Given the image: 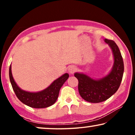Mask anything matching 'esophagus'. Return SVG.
<instances>
[{
  "label": "esophagus",
  "mask_w": 135,
  "mask_h": 135,
  "mask_svg": "<svg viewBox=\"0 0 135 135\" xmlns=\"http://www.w3.org/2000/svg\"><path fill=\"white\" fill-rule=\"evenodd\" d=\"M76 70L77 68H75V66H71L69 68H68V71H69V74H73L74 73Z\"/></svg>",
  "instance_id": "esophagus-1"
}]
</instances>
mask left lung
I'll list each match as a JSON object with an SVG mask.
<instances>
[{
    "instance_id": "8db88e82",
    "label": "left lung",
    "mask_w": 135,
    "mask_h": 135,
    "mask_svg": "<svg viewBox=\"0 0 135 135\" xmlns=\"http://www.w3.org/2000/svg\"><path fill=\"white\" fill-rule=\"evenodd\" d=\"M114 55V65L110 73L99 80H95L82 73H75L78 79V89L81 97L88 102L98 103L106 101L119 89L122 80L124 65L119 47L112 40H104Z\"/></svg>"
}]
</instances>
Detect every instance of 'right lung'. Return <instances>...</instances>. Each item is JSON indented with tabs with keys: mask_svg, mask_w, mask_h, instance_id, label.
<instances>
[{
	"mask_svg": "<svg viewBox=\"0 0 135 135\" xmlns=\"http://www.w3.org/2000/svg\"><path fill=\"white\" fill-rule=\"evenodd\" d=\"M11 65L9 68V77L15 95L23 104L33 108H45L51 106L58 99L60 88L69 78V74H64L55 80L49 87L41 91L32 93L24 91L17 85L12 76Z\"/></svg>",
	"mask_w": 135,
	"mask_h": 135,
	"instance_id": "obj_1",
	"label": "right lung"
}]
</instances>
